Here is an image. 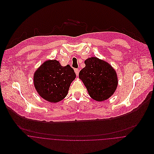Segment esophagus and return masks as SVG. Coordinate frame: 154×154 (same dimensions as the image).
<instances>
[{
  "label": "esophagus",
  "mask_w": 154,
  "mask_h": 154,
  "mask_svg": "<svg viewBox=\"0 0 154 154\" xmlns=\"http://www.w3.org/2000/svg\"><path fill=\"white\" fill-rule=\"evenodd\" d=\"M75 72L76 76H78V75H79V70H78V69H75Z\"/></svg>",
  "instance_id": "1"
}]
</instances>
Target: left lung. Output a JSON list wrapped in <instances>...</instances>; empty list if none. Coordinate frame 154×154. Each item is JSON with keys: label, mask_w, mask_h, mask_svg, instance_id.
Returning <instances> with one entry per match:
<instances>
[{"label": "left lung", "mask_w": 154, "mask_h": 154, "mask_svg": "<svg viewBox=\"0 0 154 154\" xmlns=\"http://www.w3.org/2000/svg\"><path fill=\"white\" fill-rule=\"evenodd\" d=\"M85 67L79 73L90 97L97 101L107 100L113 95L118 79L116 70L107 62L92 57L85 61Z\"/></svg>", "instance_id": "8db88e82"}]
</instances>
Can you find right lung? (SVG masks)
Returning <instances> with one entry per match:
<instances>
[{"instance_id": "add662e5", "label": "right lung", "mask_w": 154, "mask_h": 154, "mask_svg": "<svg viewBox=\"0 0 154 154\" xmlns=\"http://www.w3.org/2000/svg\"><path fill=\"white\" fill-rule=\"evenodd\" d=\"M75 78L74 70L69 65L62 66L56 60H48L35 72L34 85L40 96L54 103L66 97Z\"/></svg>"}]
</instances>
